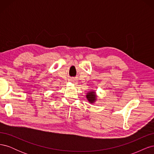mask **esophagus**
Wrapping results in <instances>:
<instances>
[{
  "label": "esophagus",
  "mask_w": 154,
  "mask_h": 154,
  "mask_svg": "<svg viewBox=\"0 0 154 154\" xmlns=\"http://www.w3.org/2000/svg\"><path fill=\"white\" fill-rule=\"evenodd\" d=\"M71 82L73 83H77V80H74V79H72V80H71Z\"/></svg>",
  "instance_id": "34e87169"
}]
</instances>
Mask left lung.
I'll use <instances>...</instances> for the list:
<instances>
[{"label":"left lung","mask_w":154,"mask_h":154,"mask_svg":"<svg viewBox=\"0 0 154 154\" xmlns=\"http://www.w3.org/2000/svg\"><path fill=\"white\" fill-rule=\"evenodd\" d=\"M97 97L96 91L94 90H91L87 92L86 97L90 103H95L97 101Z\"/></svg>","instance_id":"left-lung-1"}]
</instances>
